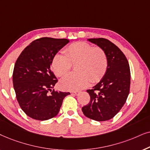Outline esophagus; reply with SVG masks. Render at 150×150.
I'll list each match as a JSON object with an SVG mask.
<instances>
[{
    "instance_id": "obj_1",
    "label": "esophagus",
    "mask_w": 150,
    "mask_h": 150,
    "mask_svg": "<svg viewBox=\"0 0 150 150\" xmlns=\"http://www.w3.org/2000/svg\"><path fill=\"white\" fill-rule=\"evenodd\" d=\"M71 93L72 95H77L79 93V91H73V92H71Z\"/></svg>"
}]
</instances>
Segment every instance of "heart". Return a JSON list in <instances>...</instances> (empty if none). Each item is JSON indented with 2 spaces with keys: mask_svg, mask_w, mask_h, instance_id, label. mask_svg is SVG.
I'll return each mask as SVG.
<instances>
[{
  "mask_svg": "<svg viewBox=\"0 0 150 150\" xmlns=\"http://www.w3.org/2000/svg\"><path fill=\"white\" fill-rule=\"evenodd\" d=\"M65 55L56 54L52 59L51 67L58 77H62L75 64L76 73L69 74L61 81V86L71 91L86 87L89 81L96 82L102 78L108 67V59L104 51L93 47L84 42H77L65 49Z\"/></svg>",
  "mask_w": 150,
  "mask_h": 150,
  "instance_id": "obj_1",
  "label": "heart"
}]
</instances>
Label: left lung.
Here are the masks:
<instances>
[{"mask_svg": "<svg viewBox=\"0 0 150 150\" xmlns=\"http://www.w3.org/2000/svg\"><path fill=\"white\" fill-rule=\"evenodd\" d=\"M88 41L104 51L108 67L100 81L87 90L91 97L89 103L81 110L86 117L97 121L113 118L125 104L129 92L130 71L123 53L108 40L91 38Z\"/></svg>", "mask_w": 150, "mask_h": 150, "instance_id": "8db88e82", "label": "left lung"}]
</instances>
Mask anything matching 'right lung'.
Segmentation results:
<instances>
[{
	"instance_id": "1",
	"label": "right lung",
	"mask_w": 150,
	"mask_h": 150,
	"mask_svg": "<svg viewBox=\"0 0 150 150\" xmlns=\"http://www.w3.org/2000/svg\"><path fill=\"white\" fill-rule=\"evenodd\" d=\"M69 42L68 39L51 38L35 40L16 62L13 83L16 99L24 112L32 119L45 121L55 117L63 99L71 95L52 91L57 80L51 70L53 57Z\"/></svg>"
}]
</instances>
